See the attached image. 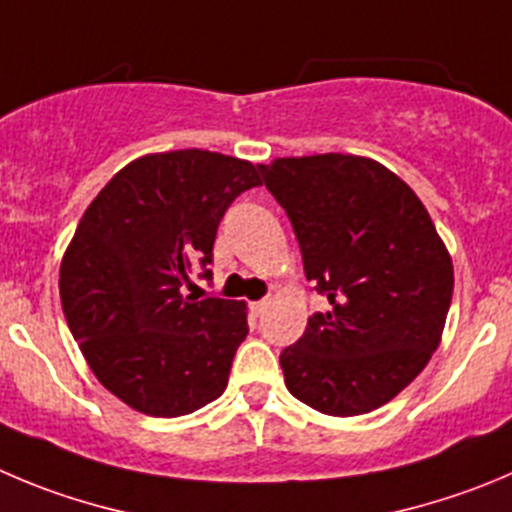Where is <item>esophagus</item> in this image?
I'll return each mask as SVG.
<instances>
[{"mask_svg": "<svg viewBox=\"0 0 512 512\" xmlns=\"http://www.w3.org/2000/svg\"><path fill=\"white\" fill-rule=\"evenodd\" d=\"M267 305H270V298H262V300H257V303H252L250 308L255 315H262L267 310Z\"/></svg>", "mask_w": 512, "mask_h": 512, "instance_id": "1", "label": "esophagus"}]
</instances>
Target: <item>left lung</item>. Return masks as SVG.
<instances>
[{
	"mask_svg": "<svg viewBox=\"0 0 512 512\" xmlns=\"http://www.w3.org/2000/svg\"><path fill=\"white\" fill-rule=\"evenodd\" d=\"M288 212L305 278L331 308L280 353L295 399L331 417L374 412L442 341L455 288L447 245L407 181L369 156H288L262 166Z\"/></svg>",
	"mask_w": 512,
	"mask_h": 512,
	"instance_id": "8db88e82",
	"label": "left lung"
}]
</instances>
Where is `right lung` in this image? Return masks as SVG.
<instances>
[{
	"instance_id": "add662e5",
	"label": "right lung",
	"mask_w": 512,
	"mask_h": 512,
	"mask_svg": "<svg viewBox=\"0 0 512 512\" xmlns=\"http://www.w3.org/2000/svg\"><path fill=\"white\" fill-rule=\"evenodd\" d=\"M257 184L250 161L184 148L133 159L85 209L60 262L62 313L95 379L136 412L181 417L227 389L247 303L181 288Z\"/></svg>"
}]
</instances>
